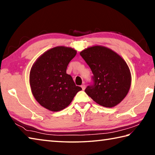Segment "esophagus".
Instances as JSON below:
<instances>
[{
    "mask_svg": "<svg viewBox=\"0 0 155 155\" xmlns=\"http://www.w3.org/2000/svg\"><path fill=\"white\" fill-rule=\"evenodd\" d=\"M81 88H82L83 90H85V85H81Z\"/></svg>",
    "mask_w": 155,
    "mask_h": 155,
    "instance_id": "esophagus-1",
    "label": "esophagus"
}]
</instances>
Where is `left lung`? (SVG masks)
<instances>
[{
    "mask_svg": "<svg viewBox=\"0 0 155 155\" xmlns=\"http://www.w3.org/2000/svg\"><path fill=\"white\" fill-rule=\"evenodd\" d=\"M93 73V84L85 93L96 103L105 107L116 106L129 91L130 72L118 54L107 47L94 46L80 52Z\"/></svg>",
    "mask_w": 155,
    "mask_h": 155,
    "instance_id": "1",
    "label": "left lung"
}]
</instances>
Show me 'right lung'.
<instances>
[{
  "label": "right lung",
  "mask_w": 155,
  "mask_h": 155,
  "mask_svg": "<svg viewBox=\"0 0 155 155\" xmlns=\"http://www.w3.org/2000/svg\"><path fill=\"white\" fill-rule=\"evenodd\" d=\"M76 54L77 51L72 48L57 46L44 52L33 64L29 77L31 91L44 108L61 111L82 90L66 73L68 64Z\"/></svg>",
  "instance_id": "add662e5"
}]
</instances>
